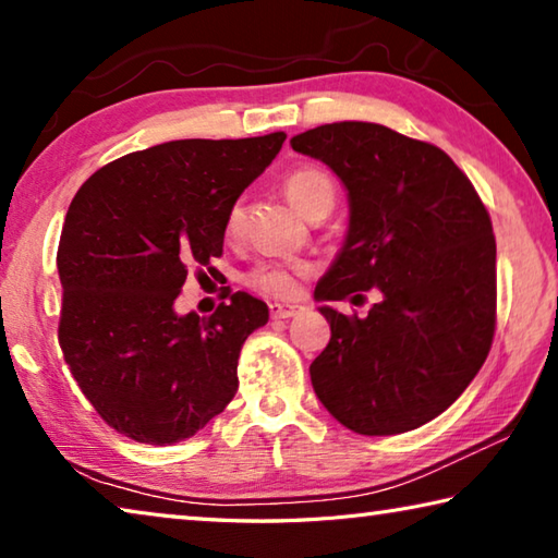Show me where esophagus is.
Masks as SVG:
<instances>
[{
	"instance_id": "esophagus-1",
	"label": "esophagus",
	"mask_w": 558,
	"mask_h": 558,
	"mask_svg": "<svg viewBox=\"0 0 558 558\" xmlns=\"http://www.w3.org/2000/svg\"><path fill=\"white\" fill-rule=\"evenodd\" d=\"M302 313V305H286V302H272L270 317L272 319H290Z\"/></svg>"
}]
</instances>
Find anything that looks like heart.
I'll use <instances>...</instances> for the list:
<instances>
[{
	"mask_svg": "<svg viewBox=\"0 0 558 558\" xmlns=\"http://www.w3.org/2000/svg\"><path fill=\"white\" fill-rule=\"evenodd\" d=\"M286 194L290 196V202L295 204V209L300 214H307L319 202H335V182L325 169L298 167L286 177ZM241 219H243L241 204H233L229 214H226V231L229 233L239 231ZM307 272L310 268L305 263L266 260V263H258V266L248 272L245 282H248L253 290L263 292V295L286 300V298L298 295L300 280L305 278Z\"/></svg>",
	"mask_w": 558,
	"mask_h": 558,
	"instance_id": "obj_1",
	"label": "heart"
}]
</instances>
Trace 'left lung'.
Returning <instances> with one entry per match:
<instances>
[{
    "label": "left lung",
    "mask_w": 558,
    "mask_h": 558,
    "mask_svg": "<svg viewBox=\"0 0 558 558\" xmlns=\"http://www.w3.org/2000/svg\"><path fill=\"white\" fill-rule=\"evenodd\" d=\"M290 145L332 169L349 199L344 245L315 298L379 292L366 317L319 307L332 337L310 364L317 399L362 436L418 428L468 389L493 347L485 204L440 147L376 122L319 125Z\"/></svg>",
    "instance_id": "left-lung-1"
}]
</instances>
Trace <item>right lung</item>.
Returning a JSON list of instances; mask_svg holds the SVG:
<instances>
[{"instance_id": "obj_1", "label": "right lung", "mask_w": 558, "mask_h": 558, "mask_svg": "<svg viewBox=\"0 0 558 558\" xmlns=\"http://www.w3.org/2000/svg\"><path fill=\"white\" fill-rule=\"evenodd\" d=\"M286 143L174 140L100 167L59 243V344L102 421L149 446L192 438L239 389V354L268 305L226 292L211 317L177 315L192 266L223 253L226 214ZM202 272V270H199ZM211 272V268H209Z\"/></svg>"}]
</instances>
